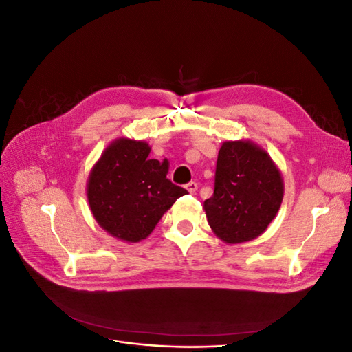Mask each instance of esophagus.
Listing matches in <instances>:
<instances>
[{"label": "esophagus", "mask_w": 352, "mask_h": 352, "mask_svg": "<svg viewBox=\"0 0 352 352\" xmlns=\"http://www.w3.org/2000/svg\"><path fill=\"white\" fill-rule=\"evenodd\" d=\"M185 188H186V190H188L189 194H195L197 190H198V185L195 182H189Z\"/></svg>", "instance_id": "1"}]
</instances>
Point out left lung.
Listing matches in <instances>:
<instances>
[{"label":"left lung","mask_w":352,"mask_h":352,"mask_svg":"<svg viewBox=\"0 0 352 352\" xmlns=\"http://www.w3.org/2000/svg\"><path fill=\"white\" fill-rule=\"evenodd\" d=\"M283 194L280 170L264 148L250 140L225 141L217 157L214 194L202 208L219 239L242 243L269 228Z\"/></svg>","instance_id":"8db88e82"}]
</instances>
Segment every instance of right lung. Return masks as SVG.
Returning <instances> with one entry per match:
<instances>
[{"instance_id":"obj_1","label":"right lung","mask_w":352,"mask_h":352,"mask_svg":"<svg viewBox=\"0 0 352 352\" xmlns=\"http://www.w3.org/2000/svg\"><path fill=\"white\" fill-rule=\"evenodd\" d=\"M145 141L117 138L91 168L87 184L94 219L111 236L136 243L188 190L167 179L168 160L150 158Z\"/></svg>"}]
</instances>
